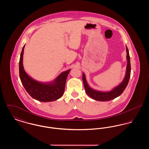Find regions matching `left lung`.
<instances>
[{
	"mask_svg": "<svg viewBox=\"0 0 149 149\" xmlns=\"http://www.w3.org/2000/svg\"><path fill=\"white\" fill-rule=\"evenodd\" d=\"M126 52H127L126 58L127 60L126 75L122 82L119 85L114 87L112 90L109 92H102V91H96L95 89H93L88 84L86 80L85 74L84 73L83 74V84L85 88V92L91 98L95 100L102 101V102L108 101L118 97L123 92V91L126 89L128 83L130 78V75H131V64H130L129 51L128 50L127 47L126 46Z\"/></svg>",
	"mask_w": 149,
	"mask_h": 149,
	"instance_id": "obj_1",
	"label": "left lung"
}]
</instances>
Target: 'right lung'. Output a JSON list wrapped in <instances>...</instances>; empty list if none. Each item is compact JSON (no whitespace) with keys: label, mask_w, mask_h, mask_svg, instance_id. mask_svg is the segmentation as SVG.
I'll return each mask as SVG.
<instances>
[{"label":"right lung","mask_w":149,"mask_h":149,"mask_svg":"<svg viewBox=\"0 0 149 149\" xmlns=\"http://www.w3.org/2000/svg\"><path fill=\"white\" fill-rule=\"evenodd\" d=\"M25 45L22 50L19 63V77L22 84L34 99L42 102H52L61 98L65 91L66 78L71 70L61 72L54 80L49 83L40 82L30 77L23 65V55Z\"/></svg>","instance_id":"1"}]
</instances>
